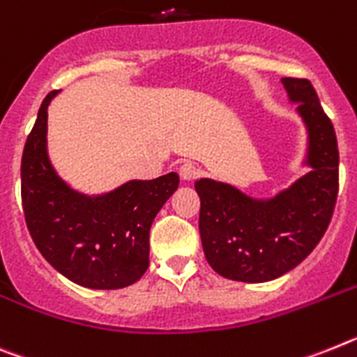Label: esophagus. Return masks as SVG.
I'll use <instances>...</instances> for the list:
<instances>
[{"instance_id": "34e87169", "label": "esophagus", "mask_w": 357, "mask_h": 357, "mask_svg": "<svg viewBox=\"0 0 357 357\" xmlns=\"http://www.w3.org/2000/svg\"><path fill=\"white\" fill-rule=\"evenodd\" d=\"M199 174V169H197L192 161H185V163H181V167H179V176H181L185 181H192V179H196Z\"/></svg>"}]
</instances>
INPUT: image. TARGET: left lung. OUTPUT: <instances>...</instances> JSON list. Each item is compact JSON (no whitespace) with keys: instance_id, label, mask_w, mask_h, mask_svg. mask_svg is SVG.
<instances>
[{"instance_id":"left-lung-1","label":"left lung","mask_w":357,"mask_h":357,"mask_svg":"<svg viewBox=\"0 0 357 357\" xmlns=\"http://www.w3.org/2000/svg\"><path fill=\"white\" fill-rule=\"evenodd\" d=\"M282 84L307 129V174L269 199L215 179L196 181L204 257L230 280L259 284L296 268L320 243L336 204L340 154L333 122L307 79L286 77Z\"/></svg>"}]
</instances>
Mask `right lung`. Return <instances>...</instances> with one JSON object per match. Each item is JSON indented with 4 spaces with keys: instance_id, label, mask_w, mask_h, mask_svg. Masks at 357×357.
<instances>
[{
    "instance_id": "add662e5",
    "label": "right lung",
    "mask_w": 357,
    "mask_h": 357,
    "mask_svg": "<svg viewBox=\"0 0 357 357\" xmlns=\"http://www.w3.org/2000/svg\"><path fill=\"white\" fill-rule=\"evenodd\" d=\"M43 100L21 160V199L26 226L41 255L61 275L89 289H120L149 268V231L179 185L169 172L131 179L100 196L73 190L48 158V105Z\"/></svg>"
}]
</instances>
